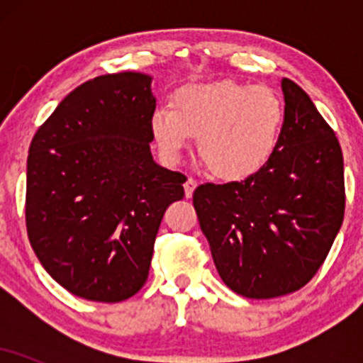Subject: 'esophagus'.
<instances>
[{"mask_svg": "<svg viewBox=\"0 0 363 363\" xmlns=\"http://www.w3.org/2000/svg\"><path fill=\"white\" fill-rule=\"evenodd\" d=\"M196 186H198V181H196V179H193V177H187V181H186V184H184L186 198H191V196H193Z\"/></svg>", "mask_w": 363, "mask_h": 363, "instance_id": "esophagus-1", "label": "esophagus"}]
</instances>
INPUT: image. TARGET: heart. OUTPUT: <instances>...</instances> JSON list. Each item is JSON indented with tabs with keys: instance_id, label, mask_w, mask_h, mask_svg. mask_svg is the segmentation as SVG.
I'll use <instances>...</instances> for the list:
<instances>
[{
	"instance_id": "obj_1",
	"label": "heart",
	"mask_w": 363,
	"mask_h": 363,
	"mask_svg": "<svg viewBox=\"0 0 363 363\" xmlns=\"http://www.w3.org/2000/svg\"><path fill=\"white\" fill-rule=\"evenodd\" d=\"M158 147L176 160L198 138V152L211 174L245 179L277 150L283 104L269 86L232 80L187 85L172 95V109L158 107L150 119Z\"/></svg>"
}]
</instances>
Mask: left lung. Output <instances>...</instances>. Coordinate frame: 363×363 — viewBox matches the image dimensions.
I'll return each instance as SVG.
<instances>
[{"label": "left lung", "mask_w": 363, "mask_h": 363, "mask_svg": "<svg viewBox=\"0 0 363 363\" xmlns=\"http://www.w3.org/2000/svg\"><path fill=\"white\" fill-rule=\"evenodd\" d=\"M274 153L240 182L201 184L193 205L225 285L247 298L301 290L326 259L345 216L343 153L309 95L281 80Z\"/></svg>", "instance_id": "8db88e82"}]
</instances>
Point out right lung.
<instances>
[{
	"label": "right lung",
	"instance_id": "add662e5",
	"mask_svg": "<svg viewBox=\"0 0 363 363\" xmlns=\"http://www.w3.org/2000/svg\"><path fill=\"white\" fill-rule=\"evenodd\" d=\"M150 85L133 72L82 83L28 148V240L45 272L86 301L140 291L165 210L184 198V174L157 165L150 152Z\"/></svg>",
	"mask_w": 363,
	"mask_h": 363
}]
</instances>
